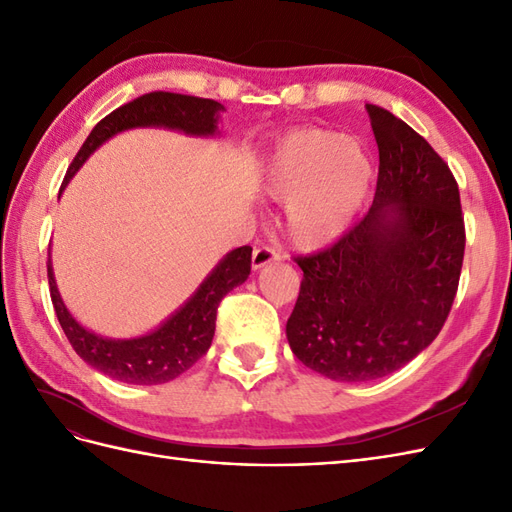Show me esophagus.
Returning a JSON list of instances; mask_svg holds the SVG:
<instances>
[{
  "label": "esophagus",
  "mask_w": 512,
  "mask_h": 512,
  "mask_svg": "<svg viewBox=\"0 0 512 512\" xmlns=\"http://www.w3.org/2000/svg\"><path fill=\"white\" fill-rule=\"evenodd\" d=\"M280 258H282L280 250H275V247H271V245H260V247H256V250H254L252 267L254 269H262L265 265H269V262H275V260H280Z\"/></svg>",
  "instance_id": "obj_1"
}]
</instances>
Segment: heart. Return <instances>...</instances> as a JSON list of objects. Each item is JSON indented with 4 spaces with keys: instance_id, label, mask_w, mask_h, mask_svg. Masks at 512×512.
Wrapping results in <instances>:
<instances>
[{
    "instance_id": "1",
    "label": "heart",
    "mask_w": 512,
    "mask_h": 512,
    "mask_svg": "<svg viewBox=\"0 0 512 512\" xmlns=\"http://www.w3.org/2000/svg\"><path fill=\"white\" fill-rule=\"evenodd\" d=\"M374 164L361 143L322 128L280 138L267 166V192L288 203V235L301 247H322L350 228L369 194Z\"/></svg>"
}]
</instances>
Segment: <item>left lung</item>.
I'll return each mask as SVG.
<instances>
[{
    "label": "left lung",
    "mask_w": 512,
    "mask_h": 512,
    "mask_svg": "<svg viewBox=\"0 0 512 512\" xmlns=\"http://www.w3.org/2000/svg\"><path fill=\"white\" fill-rule=\"evenodd\" d=\"M380 166L374 205L303 271L286 324L297 359L339 382L393 374L442 331L466 250L459 185L406 121L367 104Z\"/></svg>",
    "instance_id": "8db88e82"
}]
</instances>
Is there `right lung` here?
I'll return each instance as SVG.
<instances>
[{
    "label": "right lung",
    "instance_id": "add662e5",
    "mask_svg": "<svg viewBox=\"0 0 512 512\" xmlns=\"http://www.w3.org/2000/svg\"><path fill=\"white\" fill-rule=\"evenodd\" d=\"M222 108L224 106L220 102L209 98L170 94V91H151V94L134 98L96 123V128L91 130L87 141L68 166L61 190L89 158V153L96 151V147L113 134L136 126H164L188 134H213L218 128L215 126L218 111ZM46 273H49V290L57 320L74 352L85 363L102 371L108 378L128 384H162L175 380L183 371H188L200 356L207 354L215 333V316H218L220 301L252 273V247L243 245L232 250L173 318L166 320L158 331L136 339H104L85 331L68 314L64 301L59 297L51 260L46 262Z\"/></svg>",
    "mask_w": 512,
    "mask_h": 512
}]
</instances>
